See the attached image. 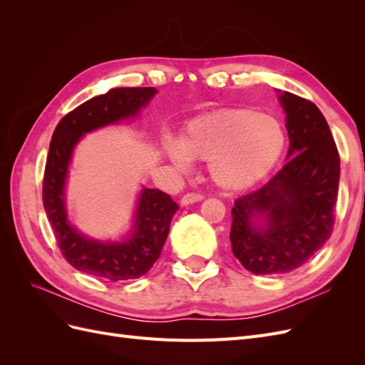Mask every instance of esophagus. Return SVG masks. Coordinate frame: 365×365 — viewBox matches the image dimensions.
Instances as JSON below:
<instances>
[{
  "mask_svg": "<svg viewBox=\"0 0 365 365\" xmlns=\"http://www.w3.org/2000/svg\"><path fill=\"white\" fill-rule=\"evenodd\" d=\"M202 197H204V196H202L201 193H193V192L185 193V195L181 197V205H189V204L197 202V201H201Z\"/></svg>",
  "mask_w": 365,
  "mask_h": 365,
  "instance_id": "esophagus-1",
  "label": "esophagus"
}]
</instances>
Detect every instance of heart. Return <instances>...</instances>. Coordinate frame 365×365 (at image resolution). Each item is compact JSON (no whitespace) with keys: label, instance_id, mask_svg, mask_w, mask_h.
<instances>
[{"label":"heart","instance_id":"1","mask_svg":"<svg viewBox=\"0 0 365 365\" xmlns=\"http://www.w3.org/2000/svg\"><path fill=\"white\" fill-rule=\"evenodd\" d=\"M286 132L280 121L254 109H222L192 120L180 141L164 140V150L181 168L189 158L208 161L215 184L227 190L247 189L280 160Z\"/></svg>","mask_w":365,"mask_h":365}]
</instances>
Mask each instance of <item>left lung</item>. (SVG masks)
I'll list each match as a JSON object with an SVG mask.
<instances>
[{
  "label": "left lung",
  "instance_id": "1",
  "mask_svg": "<svg viewBox=\"0 0 365 365\" xmlns=\"http://www.w3.org/2000/svg\"><path fill=\"white\" fill-rule=\"evenodd\" d=\"M288 161L231 208L233 254L252 274H284L311 259L332 235L339 153L322 111L284 91Z\"/></svg>",
  "mask_w": 365,
  "mask_h": 365
}]
</instances>
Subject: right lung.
<instances>
[{"label": "right lung", "mask_w": 365, "mask_h": 365, "mask_svg": "<svg viewBox=\"0 0 365 365\" xmlns=\"http://www.w3.org/2000/svg\"><path fill=\"white\" fill-rule=\"evenodd\" d=\"M157 94L152 86L114 88L79 105L54 129L42 182V202L63 259L77 271L108 282L145 275L160 257L170 220L180 207L158 189H143L134 228L123 242H98L82 236L67 219L63 187L73 149L82 135L120 120L135 117Z\"/></svg>", "instance_id": "add662e5"}]
</instances>
